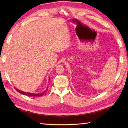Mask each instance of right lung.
I'll return each mask as SVG.
<instances>
[{"label":"right lung","mask_w":128,"mask_h":128,"mask_svg":"<svg viewBox=\"0 0 128 128\" xmlns=\"http://www.w3.org/2000/svg\"><path fill=\"white\" fill-rule=\"evenodd\" d=\"M50 80V78L49 79V81ZM16 90L18 91L19 93L20 94H24V95H26V96H35V97H40V96H43V94H44L46 92H47V91L48 90V88H46V90L45 91H44V92H43L42 93H40V94H34V93H29V92H23L22 91H20L19 90L17 89L16 88H15Z\"/></svg>","instance_id":"1"}]
</instances>
